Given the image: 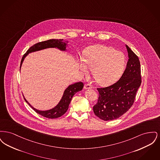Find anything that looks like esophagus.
I'll return each mask as SVG.
<instances>
[{
    "label": "esophagus",
    "mask_w": 160,
    "mask_h": 160,
    "mask_svg": "<svg viewBox=\"0 0 160 160\" xmlns=\"http://www.w3.org/2000/svg\"><path fill=\"white\" fill-rule=\"evenodd\" d=\"M92 86L91 84H84V88L85 89H91Z\"/></svg>",
    "instance_id": "34e87169"
}]
</instances>
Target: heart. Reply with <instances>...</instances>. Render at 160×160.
Returning a JSON list of instances; mask_svg holds the SVG:
<instances>
[{
  "label": "heart",
  "mask_w": 160,
  "mask_h": 160,
  "mask_svg": "<svg viewBox=\"0 0 160 160\" xmlns=\"http://www.w3.org/2000/svg\"><path fill=\"white\" fill-rule=\"evenodd\" d=\"M79 68L83 74L92 69V76L98 83L108 86L113 83L122 74L126 64V58L121 52L102 46H91L83 54Z\"/></svg>",
  "instance_id": "1"
}]
</instances>
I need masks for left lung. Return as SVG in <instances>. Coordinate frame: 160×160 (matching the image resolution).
Listing matches in <instances>:
<instances>
[{
	"label": "left lung",
	"instance_id": "obj_1",
	"mask_svg": "<svg viewBox=\"0 0 160 160\" xmlns=\"http://www.w3.org/2000/svg\"><path fill=\"white\" fill-rule=\"evenodd\" d=\"M126 47L129 59L121 78L110 86L97 88L99 97L93 110L105 121L116 119L129 110L142 83L139 59L128 46L126 45Z\"/></svg>",
	"mask_w": 160,
	"mask_h": 160
}]
</instances>
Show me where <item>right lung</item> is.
<instances>
[{"instance_id":"1","label":"right lung","mask_w":160,"mask_h":160,"mask_svg":"<svg viewBox=\"0 0 160 160\" xmlns=\"http://www.w3.org/2000/svg\"><path fill=\"white\" fill-rule=\"evenodd\" d=\"M67 42H68V41H67ZM66 46H67V43L64 42L63 41V39H49L45 41L38 42L31 47L29 48V50L26 52V53L23 55L22 59L21 61V63H20V68L25 57L30 53L34 52L36 51H39V50L47 48H58L62 51H65ZM83 83L82 82H77L76 83L69 85L68 87L65 90V91L63 92V95L62 97V99L58 103V104L55 107L53 108L52 109L46 110V111H41L33 108L28 102V101L24 98V99L26 101V102L38 114L44 117H46L47 118L54 119V118L61 117V116H62L63 114L66 113V112L68 109L69 104H70L72 98L74 95L77 92L82 91L83 88Z\"/></svg>"}]
</instances>
